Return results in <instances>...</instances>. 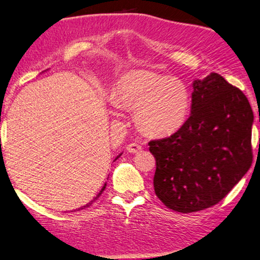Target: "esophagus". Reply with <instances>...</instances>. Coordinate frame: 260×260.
I'll return each mask as SVG.
<instances>
[{"label":"esophagus","instance_id":"obj_1","mask_svg":"<svg viewBox=\"0 0 260 260\" xmlns=\"http://www.w3.org/2000/svg\"><path fill=\"white\" fill-rule=\"evenodd\" d=\"M126 150L128 151L129 153H139V152H141V150H142V146L138 143H131L127 145Z\"/></svg>","mask_w":260,"mask_h":260}]
</instances>
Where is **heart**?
<instances>
[{
	"label": "heart",
	"instance_id": "b5f03b06",
	"mask_svg": "<svg viewBox=\"0 0 260 260\" xmlns=\"http://www.w3.org/2000/svg\"><path fill=\"white\" fill-rule=\"evenodd\" d=\"M112 98L117 107L136 111L139 127L151 136L176 132L190 110V92L183 81L146 69L121 75Z\"/></svg>",
	"mask_w": 260,
	"mask_h": 260
}]
</instances>
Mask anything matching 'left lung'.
<instances>
[{
	"label": "left lung",
	"instance_id": "obj_1",
	"mask_svg": "<svg viewBox=\"0 0 260 260\" xmlns=\"http://www.w3.org/2000/svg\"><path fill=\"white\" fill-rule=\"evenodd\" d=\"M252 122L247 96L220 75L193 82L187 120L169 138L149 142L159 200L188 214L224 199L252 164Z\"/></svg>",
	"mask_w": 260,
	"mask_h": 260
}]
</instances>
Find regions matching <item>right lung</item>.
I'll list each match as a JSON object with an SVG mask.
<instances>
[{
  "label": "right lung",
  "instance_id": "add662e5",
  "mask_svg": "<svg viewBox=\"0 0 260 260\" xmlns=\"http://www.w3.org/2000/svg\"><path fill=\"white\" fill-rule=\"evenodd\" d=\"M120 155H121V153H120V154H119V155H117V158H116V159H115V160H117V159H118V158H119V157H120ZM106 186H107V183H105V185H103V187H102V188H101V191H100V192H99V194H98V196H96V197H95V198H94V199H93V200H92V201H89V202H88V204H87V205H85V206H83V207H81V208H78V210H82V209H85V208H87V207H89V206H91V205H92V204H93V202H94V201H95V200H96V199H98V198H99V197H100V196H101V194H102V192H103V191H105V188H106Z\"/></svg>",
  "mask_w": 260,
  "mask_h": 260
}]
</instances>
